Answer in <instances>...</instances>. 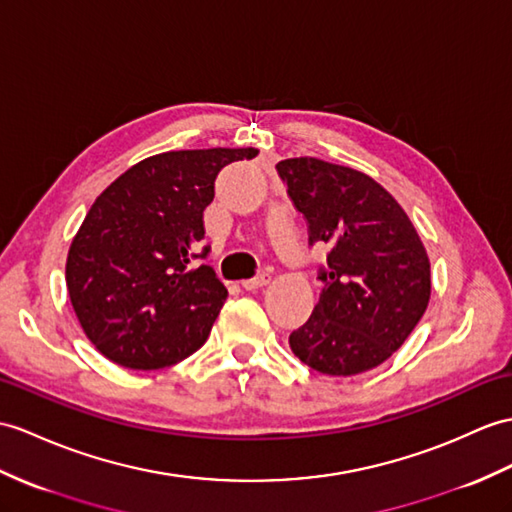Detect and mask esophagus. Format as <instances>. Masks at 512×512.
<instances>
[{
	"label": "esophagus",
	"instance_id": "1",
	"mask_svg": "<svg viewBox=\"0 0 512 512\" xmlns=\"http://www.w3.org/2000/svg\"><path fill=\"white\" fill-rule=\"evenodd\" d=\"M268 281H270L268 272H261V275H257V277H253V279L242 281V288H244V290H259V288H264V285H266Z\"/></svg>",
	"mask_w": 512,
	"mask_h": 512
}]
</instances>
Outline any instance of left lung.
Here are the masks:
<instances>
[{
  "instance_id": "8db88e82",
  "label": "left lung",
  "mask_w": 512,
  "mask_h": 512,
  "mask_svg": "<svg viewBox=\"0 0 512 512\" xmlns=\"http://www.w3.org/2000/svg\"><path fill=\"white\" fill-rule=\"evenodd\" d=\"M277 172L310 244L327 246L323 292L290 349L323 375L349 377L386 362L430 301V259L406 211L371 176L312 157Z\"/></svg>"
}]
</instances>
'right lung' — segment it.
<instances>
[{
    "instance_id": "obj_1",
    "label": "right lung",
    "mask_w": 512,
    "mask_h": 512,
    "mask_svg": "<svg viewBox=\"0 0 512 512\" xmlns=\"http://www.w3.org/2000/svg\"><path fill=\"white\" fill-rule=\"evenodd\" d=\"M255 148L172 150L139 161L95 198L67 255V290L104 358L157 371L198 351L227 301L205 259L202 211L218 172Z\"/></svg>"
}]
</instances>
